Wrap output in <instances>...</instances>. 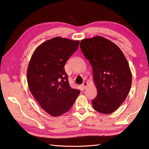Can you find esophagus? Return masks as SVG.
I'll return each instance as SVG.
<instances>
[{
	"label": "esophagus",
	"instance_id": "34e87169",
	"mask_svg": "<svg viewBox=\"0 0 149 149\" xmlns=\"http://www.w3.org/2000/svg\"><path fill=\"white\" fill-rule=\"evenodd\" d=\"M88 82L84 81V82L82 83V84L81 86H82V88L83 89H85L87 88V86H88Z\"/></svg>",
	"mask_w": 149,
	"mask_h": 149
}]
</instances>
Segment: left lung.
<instances>
[{"label": "left lung", "instance_id": "8db88e82", "mask_svg": "<svg viewBox=\"0 0 149 149\" xmlns=\"http://www.w3.org/2000/svg\"><path fill=\"white\" fill-rule=\"evenodd\" d=\"M80 47L91 65L97 88L93 108L102 113H112L126 100L131 86L132 74L126 58L117 45L101 36L82 40Z\"/></svg>", "mask_w": 149, "mask_h": 149}]
</instances>
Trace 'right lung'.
I'll return each mask as SVG.
<instances>
[{"label": "right lung", "instance_id": "add662e5", "mask_svg": "<svg viewBox=\"0 0 149 149\" xmlns=\"http://www.w3.org/2000/svg\"><path fill=\"white\" fill-rule=\"evenodd\" d=\"M79 46V40L56 37L41 44L31 57L26 74L29 89L51 116L68 112L80 93L70 87L64 68Z\"/></svg>", "mask_w": 149, "mask_h": 149}]
</instances>
